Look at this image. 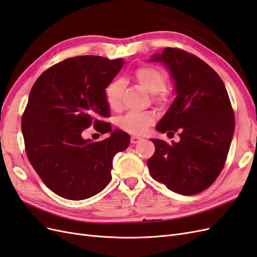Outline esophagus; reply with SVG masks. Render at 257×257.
<instances>
[{
	"mask_svg": "<svg viewBox=\"0 0 257 257\" xmlns=\"http://www.w3.org/2000/svg\"><path fill=\"white\" fill-rule=\"evenodd\" d=\"M141 141H143V138L139 137V136H132V137H131V143L133 144V145L138 144Z\"/></svg>",
	"mask_w": 257,
	"mask_h": 257,
	"instance_id": "esophagus-1",
	"label": "esophagus"
}]
</instances>
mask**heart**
<instances>
[{
    "label": "heart",
    "instance_id": "obj_1",
    "mask_svg": "<svg viewBox=\"0 0 257 257\" xmlns=\"http://www.w3.org/2000/svg\"><path fill=\"white\" fill-rule=\"evenodd\" d=\"M134 77L136 81L148 91L157 100L166 99V93L163 90L166 85L165 73L155 66H142L137 68ZM121 94H122V81L119 79L112 80L105 89V99L110 109L116 110L121 107ZM155 118L150 111L136 112L131 111L125 115L121 116L118 123L119 126L127 133L141 135L144 134L150 125H152Z\"/></svg>",
    "mask_w": 257,
    "mask_h": 257
}]
</instances>
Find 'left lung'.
Returning <instances> with one entry per match:
<instances>
[{
    "instance_id": "8db88e82",
    "label": "left lung",
    "mask_w": 257,
    "mask_h": 257,
    "mask_svg": "<svg viewBox=\"0 0 257 257\" xmlns=\"http://www.w3.org/2000/svg\"><path fill=\"white\" fill-rule=\"evenodd\" d=\"M174 81L176 97L157 125L160 133L178 132L180 141L151 139L155 152L148 160L151 177L170 191L193 195L219 177L235 131V115L225 84L199 58L176 48L155 53Z\"/></svg>"
}]
</instances>
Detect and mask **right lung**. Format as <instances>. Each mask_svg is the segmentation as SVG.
Returning <instances> with one entry per match:
<instances>
[{
	"mask_svg": "<svg viewBox=\"0 0 257 257\" xmlns=\"http://www.w3.org/2000/svg\"><path fill=\"white\" fill-rule=\"evenodd\" d=\"M124 65L123 59L81 56L45 71L31 89L21 130L28 159L43 182L59 196L82 200L103 191L111 179L112 159L130 145V135L112 131L105 89ZM93 124L111 136L84 140Z\"/></svg>",
	"mask_w": 257,
	"mask_h": 257,
	"instance_id": "add662e5",
	"label": "right lung"
}]
</instances>
